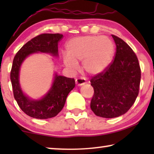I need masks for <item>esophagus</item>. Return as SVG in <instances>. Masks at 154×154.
Masks as SVG:
<instances>
[{"mask_svg":"<svg viewBox=\"0 0 154 154\" xmlns=\"http://www.w3.org/2000/svg\"><path fill=\"white\" fill-rule=\"evenodd\" d=\"M86 83H87V82H86V80L85 78L81 77V78H79V79H75V84H76L77 85H79V86L83 85Z\"/></svg>","mask_w":154,"mask_h":154,"instance_id":"34e87169","label":"esophagus"}]
</instances>
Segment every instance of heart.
<instances>
[{"instance_id":"obj_1","label":"heart","mask_w":154,"mask_h":154,"mask_svg":"<svg viewBox=\"0 0 154 154\" xmlns=\"http://www.w3.org/2000/svg\"><path fill=\"white\" fill-rule=\"evenodd\" d=\"M64 64L71 69L77 68L82 61V67L89 74L97 75L106 69L112 62L114 46L105 36L87 35L71 39L66 43Z\"/></svg>"}]
</instances>
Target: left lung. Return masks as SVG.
I'll return each mask as SVG.
<instances>
[{
  "mask_svg": "<svg viewBox=\"0 0 154 154\" xmlns=\"http://www.w3.org/2000/svg\"><path fill=\"white\" fill-rule=\"evenodd\" d=\"M116 45L114 60L103 72L90 80L94 95L90 108L97 116L119 117L127 112L138 96L141 69L132 48L112 35Z\"/></svg>",
  "mask_w": 154,
  "mask_h": 154,
  "instance_id": "1",
  "label": "left lung"
}]
</instances>
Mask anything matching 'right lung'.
<instances>
[{
	"label": "right lung",
	"instance_id": "right-lung-1",
	"mask_svg": "<svg viewBox=\"0 0 154 154\" xmlns=\"http://www.w3.org/2000/svg\"><path fill=\"white\" fill-rule=\"evenodd\" d=\"M60 33H43L27 42L17 52L10 71L14 97L20 109L29 116L38 119H47L56 116L64 107L67 96L75 87V80L55 74L50 90L43 98L33 100L23 93L19 74L22 63L35 52L50 53L58 56V43L62 38Z\"/></svg>",
	"mask_w": 154,
	"mask_h": 154
}]
</instances>
